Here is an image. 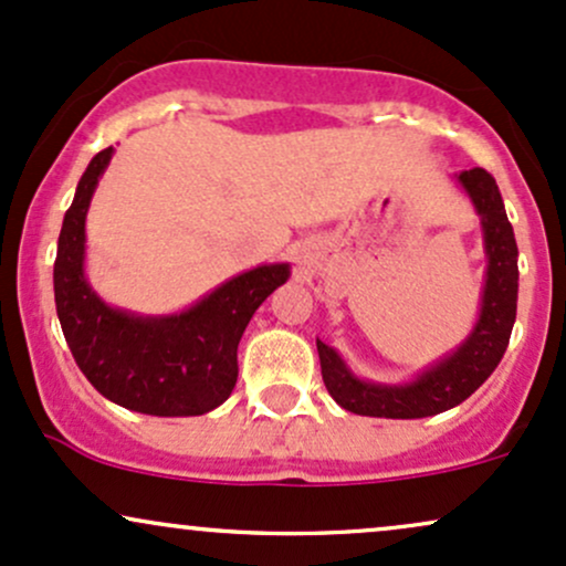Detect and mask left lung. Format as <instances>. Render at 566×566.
<instances>
[{
	"mask_svg": "<svg viewBox=\"0 0 566 566\" xmlns=\"http://www.w3.org/2000/svg\"><path fill=\"white\" fill-rule=\"evenodd\" d=\"M469 193L484 233L486 274L479 319L458 348L409 382H375L354 375L333 346L316 340L324 386L343 409L369 418L412 420L458 407L495 373L516 322L518 250L495 178L482 167L454 175Z\"/></svg>",
	"mask_w": 566,
	"mask_h": 566,
	"instance_id": "8db88e82",
	"label": "left lung"
}]
</instances>
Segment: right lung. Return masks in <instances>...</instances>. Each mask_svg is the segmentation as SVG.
I'll return each instance as SVG.
<instances>
[{
	"instance_id": "right-lung-1",
	"label": "right lung",
	"mask_w": 566,
	"mask_h": 566,
	"mask_svg": "<svg viewBox=\"0 0 566 566\" xmlns=\"http://www.w3.org/2000/svg\"><path fill=\"white\" fill-rule=\"evenodd\" d=\"M114 146L95 154L63 216L53 271L55 308L76 365L114 405L157 418L205 415L237 386V348L265 297L290 279V263L231 276L178 314L114 308L84 276V220Z\"/></svg>"
}]
</instances>
